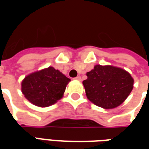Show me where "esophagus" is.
<instances>
[{
    "label": "esophagus",
    "mask_w": 149,
    "mask_h": 149,
    "mask_svg": "<svg viewBox=\"0 0 149 149\" xmlns=\"http://www.w3.org/2000/svg\"><path fill=\"white\" fill-rule=\"evenodd\" d=\"M74 80H77V81H81V77H77L74 78Z\"/></svg>",
    "instance_id": "esophagus-1"
}]
</instances>
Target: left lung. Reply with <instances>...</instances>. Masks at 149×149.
<instances>
[{"mask_svg":"<svg viewBox=\"0 0 149 149\" xmlns=\"http://www.w3.org/2000/svg\"><path fill=\"white\" fill-rule=\"evenodd\" d=\"M83 81L86 97L104 109L120 105L133 88L134 80L125 69L112 65H97Z\"/></svg>","mask_w":149,"mask_h":149,"instance_id":"1","label":"left lung"}]
</instances>
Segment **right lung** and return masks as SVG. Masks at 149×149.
<instances>
[{
    "label": "right lung",
    "instance_id": "add662e5",
    "mask_svg": "<svg viewBox=\"0 0 149 149\" xmlns=\"http://www.w3.org/2000/svg\"><path fill=\"white\" fill-rule=\"evenodd\" d=\"M70 81L58 69L50 66L26 76L21 82V92L30 103L45 108L61 99Z\"/></svg>",
    "mask_w": 149,
    "mask_h": 149
}]
</instances>
